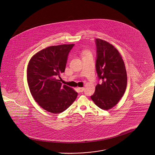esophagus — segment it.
I'll use <instances>...</instances> for the list:
<instances>
[{"instance_id": "1", "label": "esophagus", "mask_w": 155, "mask_h": 155, "mask_svg": "<svg viewBox=\"0 0 155 155\" xmlns=\"http://www.w3.org/2000/svg\"><path fill=\"white\" fill-rule=\"evenodd\" d=\"M78 91L80 92H82L83 91H84V88H81V87H79V88H78Z\"/></svg>"}]
</instances>
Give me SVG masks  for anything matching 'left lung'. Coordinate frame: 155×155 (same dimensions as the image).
I'll return each mask as SVG.
<instances>
[{
	"label": "left lung",
	"instance_id": "left-lung-1",
	"mask_svg": "<svg viewBox=\"0 0 155 155\" xmlns=\"http://www.w3.org/2000/svg\"><path fill=\"white\" fill-rule=\"evenodd\" d=\"M96 70L99 80L91 99L97 106L108 110L114 106L125 92L127 76L125 64L118 51L109 42L96 39Z\"/></svg>",
	"mask_w": 155,
	"mask_h": 155
}]
</instances>
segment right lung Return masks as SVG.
<instances>
[{
	"mask_svg": "<svg viewBox=\"0 0 155 155\" xmlns=\"http://www.w3.org/2000/svg\"><path fill=\"white\" fill-rule=\"evenodd\" d=\"M74 44L48 47L31 59L27 81L35 101L45 110L60 113L68 108L78 93L57 79L64 73L68 54Z\"/></svg>",
	"mask_w": 155,
	"mask_h": 155,
	"instance_id": "1",
	"label": "right lung"
}]
</instances>
